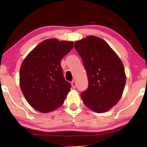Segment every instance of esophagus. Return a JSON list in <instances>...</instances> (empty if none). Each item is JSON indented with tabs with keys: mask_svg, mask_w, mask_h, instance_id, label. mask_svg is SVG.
Segmentation results:
<instances>
[{
	"mask_svg": "<svg viewBox=\"0 0 147 147\" xmlns=\"http://www.w3.org/2000/svg\"><path fill=\"white\" fill-rule=\"evenodd\" d=\"M71 84H72V87H73V89H75L76 88V83L75 81L72 82Z\"/></svg>",
	"mask_w": 147,
	"mask_h": 147,
	"instance_id": "esophagus-1",
	"label": "esophagus"
}]
</instances>
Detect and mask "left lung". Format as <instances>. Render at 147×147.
Wrapping results in <instances>:
<instances>
[{
	"instance_id": "8db88e82",
	"label": "left lung",
	"mask_w": 147,
	"mask_h": 147,
	"mask_svg": "<svg viewBox=\"0 0 147 147\" xmlns=\"http://www.w3.org/2000/svg\"><path fill=\"white\" fill-rule=\"evenodd\" d=\"M74 49L82 59L88 79V88L81 93L83 102L94 112H106L123 93L126 76L123 62L106 41L96 36L76 41Z\"/></svg>"
}]
</instances>
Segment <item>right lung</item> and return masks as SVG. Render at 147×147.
<instances>
[{
  "mask_svg": "<svg viewBox=\"0 0 147 147\" xmlns=\"http://www.w3.org/2000/svg\"><path fill=\"white\" fill-rule=\"evenodd\" d=\"M73 45V41L47 39L23 60L20 87L26 101L36 110L48 113L63 105L71 86L63 78L61 60Z\"/></svg>",
  "mask_w": 147,
  "mask_h": 147,
  "instance_id": "right-lung-1",
  "label": "right lung"
}]
</instances>
